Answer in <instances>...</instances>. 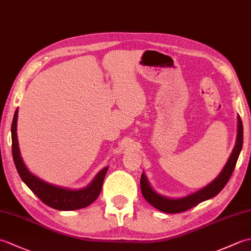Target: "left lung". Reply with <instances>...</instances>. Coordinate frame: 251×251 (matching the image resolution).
Listing matches in <instances>:
<instances>
[{"label": "left lung", "instance_id": "left-lung-1", "mask_svg": "<svg viewBox=\"0 0 251 251\" xmlns=\"http://www.w3.org/2000/svg\"><path fill=\"white\" fill-rule=\"evenodd\" d=\"M237 138H236V145L234 147L232 154L228 157L226 166L221 170L220 175L211 181V182L204 186V188L191 193L181 199H172V197H166L164 195L158 194L157 192L152 189V186L149 183L147 179V176L145 174L141 175L140 179V188L141 193L145 197L146 201L149 204L155 207L156 209L161 210L163 212H167V214H177V212H182L190 209L192 207H195L199 205L200 202L212 199L218 193L225 188L227 181L230 180V177L233 174V170L235 168V165L237 162V158L239 156V153L242 151L243 147V123L241 117H237Z\"/></svg>", "mask_w": 251, "mask_h": 251}]
</instances>
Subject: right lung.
Here are the masks:
<instances>
[{
    "instance_id": "right-lung-1",
    "label": "right lung",
    "mask_w": 251,
    "mask_h": 251,
    "mask_svg": "<svg viewBox=\"0 0 251 251\" xmlns=\"http://www.w3.org/2000/svg\"><path fill=\"white\" fill-rule=\"evenodd\" d=\"M17 119L18 109L16 110L12 123V151L15 166L17 172L26 186L44 202L57 210H76L89 206L99 196L102 183L108 172L106 166L96 175L94 180L86 188L79 190H71L62 186H57L49 182H45L33 174H31L21 158L18 139H17Z\"/></svg>"
}]
</instances>
